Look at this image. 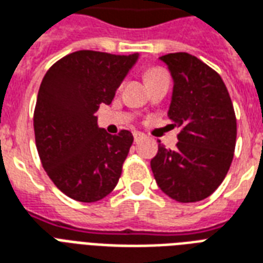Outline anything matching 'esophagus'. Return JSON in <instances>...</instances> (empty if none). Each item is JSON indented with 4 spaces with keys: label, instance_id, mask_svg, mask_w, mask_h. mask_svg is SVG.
<instances>
[{
    "label": "esophagus",
    "instance_id": "34e87169",
    "mask_svg": "<svg viewBox=\"0 0 263 263\" xmlns=\"http://www.w3.org/2000/svg\"><path fill=\"white\" fill-rule=\"evenodd\" d=\"M143 134H140V132H134V140H135V142H139V140H142L143 139Z\"/></svg>",
    "mask_w": 263,
    "mask_h": 263
}]
</instances>
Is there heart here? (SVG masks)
Masks as SVG:
<instances>
[{
	"label": "heart",
	"instance_id": "obj_1",
	"mask_svg": "<svg viewBox=\"0 0 263 263\" xmlns=\"http://www.w3.org/2000/svg\"><path fill=\"white\" fill-rule=\"evenodd\" d=\"M168 77V74L165 73V70L160 69V67H153V69H150L147 73H146V80H147V83L150 81H154V80H160V78Z\"/></svg>",
	"mask_w": 263,
	"mask_h": 263
}]
</instances>
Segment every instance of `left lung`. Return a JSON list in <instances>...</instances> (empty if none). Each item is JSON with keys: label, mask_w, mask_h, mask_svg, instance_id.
<instances>
[{"label": "left lung", "mask_w": 263, "mask_h": 263, "mask_svg": "<svg viewBox=\"0 0 263 263\" xmlns=\"http://www.w3.org/2000/svg\"><path fill=\"white\" fill-rule=\"evenodd\" d=\"M174 80L168 117L180 127L175 149L158 145L150 161L160 189L179 203L211 196L233 160L237 124L225 83L196 56L176 52L161 56Z\"/></svg>", "instance_id": "left-lung-1"}]
</instances>
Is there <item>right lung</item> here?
<instances>
[{
  "label": "right lung",
  "mask_w": 263,
  "mask_h": 263,
  "mask_svg": "<svg viewBox=\"0 0 263 263\" xmlns=\"http://www.w3.org/2000/svg\"><path fill=\"white\" fill-rule=\"evenodd\" d=\"M139 55L77 51L51 66L40 85L34 134L44 170L73 200L93 203L116 187L134 136L110 135L95 113L110 105Z\"/></svg>",
  "instance_id": "add662e5"
}]
</instances>
